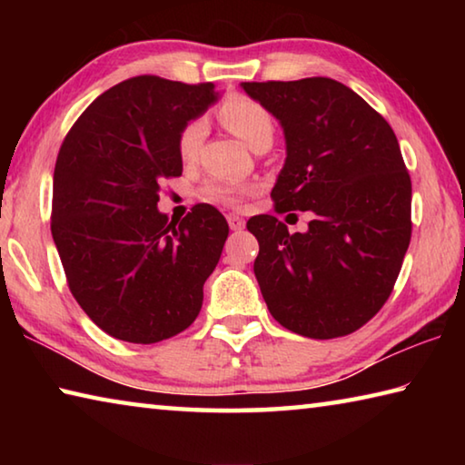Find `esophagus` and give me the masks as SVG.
Wrapping results in <instances>:
<instances>
[{"label":"esophagus","instance_id":"obj_1","mask_svg":"<svg viewBox=\"0 0 465 465\" xmlns=\"http://www.w3.org/2000/svg\"><path fill=\"white\" fill-rule=\"evenodd\" d=\"M227 223H230V230H233V232L243 230V219L240 215H235V213L227 215Z\"/></svg>","mask_w":465,"mask_h":465}]
</instances>
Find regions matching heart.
Returning a JSON list of instances; mask_svg holds the SVG:
<instances>
[{
  "instance_id": "1",
  "label": "heart",
  "mask_w": 465,
  "mask_h": 465,
  "mask_svg": "<svg viewBox=\"0 0 465 465\" xmlns=\"http://www.w3.org/2000/svg\"><path fill=\"white\" fill-rule=\"evenodd\" d=\"M219 121H222L227 131H232L235 137H240L243 143L252 149L261 147L264 143H271L274 135V123L269 110H266L261 102L246 98V96H233L225 100L217 110ZM204 133V121L194 119L186 123L178 135V155L184 163L194 162L199 155V149L203 145ZM252 191L248 186L232 184V183H211L201 191V196L209 203L227 204V207H238L242 204L243 196H248Z\"/></svg>"
}]
</instances>
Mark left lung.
Wrapping results in <instances>:
<instances>
[{
	"label": "left lung",
	"instance_id": "left-lung-1",
	"mask_svg": "<svg viewBox=\"0 0 465 465\" xmlns=\"http://www.w3.org/2000/svg\"><path fill=\"white\" fill-rule=\"evenodd\" d=\"M242 88L285 133L274 211L313 213L305 233H289L272 215L248 219L269 312L318 341L355 332L388 302L411 243L412 183L398 139L377 110L330 77Z\"/></svg>",
	"mask_w": 465,
	"mask_h": 465
}]
</instances>
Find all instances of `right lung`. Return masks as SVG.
I'll return each instance as SVG.
<instances>
[{
    "label": "right lung",
    "mask_w": 465,
    "mask_h": 465,
    "mask_svg": "<svg viewBox=\"0 0 465 465\" xmlns=\"http://www.w3.org/2000/svg\"><path fill=\"white\" fill-rule=\"evenodd\" d=\"M217 100L213 84L137 75L84 110L59 149L51 233L75 302L106 334L153 344L199 316L230 233L207 203L183 222L157 211L183 176L178 135Z\"/></svg>",
    "instance_id": "add662e5"
}]
</instances>
